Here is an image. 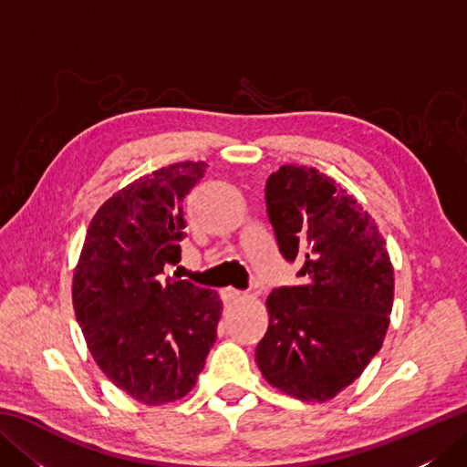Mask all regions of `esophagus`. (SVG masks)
Instances as JSON below:
<instances>
[{
	"label": "esophagus",
	"instance_id": "obj_1",
	"mask_svg": "<svg viewBox=\"0 0 467 467\" xmlns=\"http://www.w3.org/2000/svg\"><path fill=\"white\" fill-rule=\"evenodd\" d=\"M246 293H243V291H236V289H231V286H228V289H224L223 291V301L224 303H236V301H243V299H246Z\"/></svg>",
	"mask_w": 467,
	"mask_h": 467
}]
</instances>
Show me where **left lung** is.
Wrapping results in <instances>:
<instances>
[{
    "mask_svg": "<svg viewBox=\"0 0 467 467\" xmlns=\"http://www.w3.org/2000/svg\"><path fill=\"white\" fill-rule=\"evenodd\" d=\"M265 201L281 254L301 265V283L266 299L256 365L291 398L333 400L383 345L393 306L389 253L363 206L317 168L281 166Z\"/></svg>",
    "mask_w": 467,
    "mask_h": 467,
    "instance_id": "left-lung-1",
    "label": "left lung"
}]
</instances>
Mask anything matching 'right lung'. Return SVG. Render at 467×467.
I'll return each instance as SVG.
<instances>
[{"label":"right lung","instance_id":"1","mask_svg":"<svg viewBox=\"0 0 467 467\" xmlns=\"http://www.w3.org/2000/svg\"><path fill=\"white\" fill-rule=\"evenodd\" d=\"M204 162L140 176L98 208L72 285L76 319L94 361L144 405L182 400L216 341L223 301L191 281H161L181 261L184 198Z\"/></svg>","mask_w":467,"mask_h":467}]
</instances>
